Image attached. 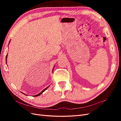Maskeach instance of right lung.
<instances>
[{"instance_id":"1","label":"right lung","mask_w":121,"mask_h":121,"mask_svg":"<svg viewBox=\"0 0 121 121\" xmlns=\"http://www.w3.org/2000/svg\"><path fill=\"white\" fill-rule=\"evenodd\" d=\"M9 42H10V41H9ZM7 56H8V54H7V55H6V58H7ZM48 87H46V88H45L44 89V90H43L42 91H41V92H40V93H39V94H37V95H34V96H39L40 95H41L43 92H44V91L45 90H46L47 88H48Z\"/></svg>"}]
</instances>
